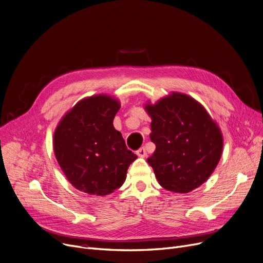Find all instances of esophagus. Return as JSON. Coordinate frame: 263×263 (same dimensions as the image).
Masks as SVG:
<instances>
[{"mask_svg":"<svg viewBox=\"0 0 263 263\" xmlns=\"http://www.w3.org/2000/svg\"><path fill=\"white\" fill-rule=\"evenodd\" d=\"M136 155H138L140 158H145L146 157V149L144 147H142V148H140L139 151H136Z\"/></svg>","mask_w":263,"mask_h":263,"instance_id":"34e87169","label":"esophagus"}]
</instances>
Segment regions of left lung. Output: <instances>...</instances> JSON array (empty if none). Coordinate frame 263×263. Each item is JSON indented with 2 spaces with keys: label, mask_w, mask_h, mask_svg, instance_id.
Instances as JSON below:
<instances>
[{
  "label": "left lung",
  "mask_w": 263,
  "mask_h": 263,
  "mask_svg": "<svg viewBox=\"0 0 263 263\" xmlns=\"http://www.w3.org/2000/svg\"><path fill=\"white\" fill-rule=\"evenodd\" d=\"M145 110L152 118L155 153L147 159L160 186L188 193L209 179L222 154L218 124L197 100L172 92Z\"/></svg>",
  "instance_id": "obj_1"
}]
</instances>
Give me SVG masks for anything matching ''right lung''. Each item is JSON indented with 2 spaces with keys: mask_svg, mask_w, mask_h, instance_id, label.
<instances>
[{
  "mask_svg": "<svg viewBox=\"0 0 263 263\" xmlns=\"http://www.w3.org/2000/svg\"><path fill=\"white\" fill-rule=\"evenodd\" d=\"M120 108L108 95L88 97L68 110L53 133V152L67 180L79 191L104 197L120 188L138 158L125 146L114 118Z\"/></svg>",
  "mask_w": 263,
  "mask_h": 263,
  "instance_id": "add662e5",
  "label": "right lung"
}]
</instances>
